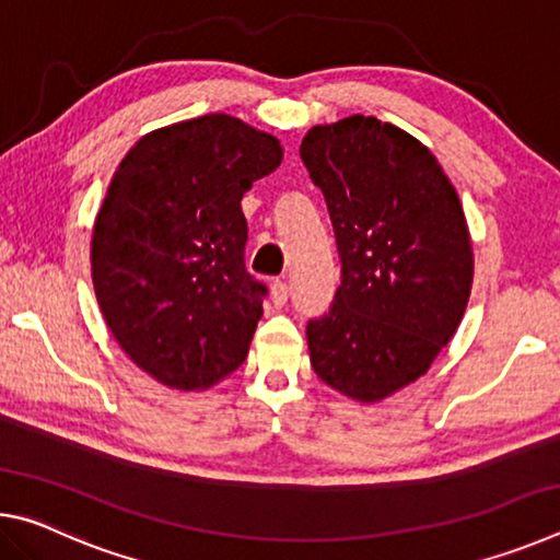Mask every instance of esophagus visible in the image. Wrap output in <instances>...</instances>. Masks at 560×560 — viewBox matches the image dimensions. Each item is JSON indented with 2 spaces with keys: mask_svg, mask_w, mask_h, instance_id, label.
<instances>
[{
  "mask_svg": "<svg viewBox=\"0 0 560 560\" xmlns=\"http://www.w3.org/2000/svg\"><path fill=\"white\" fill-rule=\"evenodd\" d=\"M271 301H273V306H277V308L287 306V301H289V287H287V281H273V287H271Z\"/></svg>",
  "mask_w": 560,
  "mask_h": 560,
  "instance_id": "esophagus-1",
  "label": "esophagus"
}]
</instances>
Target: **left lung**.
<instances>
[{"label": "left lung", "instance_id": "left-lung-1", "mask_svg": "<svg viewBox=\"0 0 560 560\" xmlns=\"http://www.w3.org/2000/svg\"><path fill=\"white\" fill-rule=\"evenodd\" d=\"M301 158L343 264L334 306L306 328L311 365L350 400L381 402L428 373L457 334L474 279L467 217L430 148L393 122L314 126Z\"/></svg>", "mask_w": 560, "mask_h": 560}]
</instances>
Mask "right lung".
Returning <instances> with one entry per match:
<instances>
[{
	"instance_id": "add662e5",
	"label": "right lung",
	"mask_w": 560,
	"mask_h": 560,
	"mask_svg": "<svg viewBox=\"0 0 560 560\" xmlns=\"http://www.w3.org/2000/svg\"><path fill=\"white\" fill-rule=\"evenodd\" d=\"M277 136L230 113L145 132L93 222L103 320L140 371L202 393L244 363L267 289L244 269L242 197L281 165Z\"/></svg>"
}]
</instances>
